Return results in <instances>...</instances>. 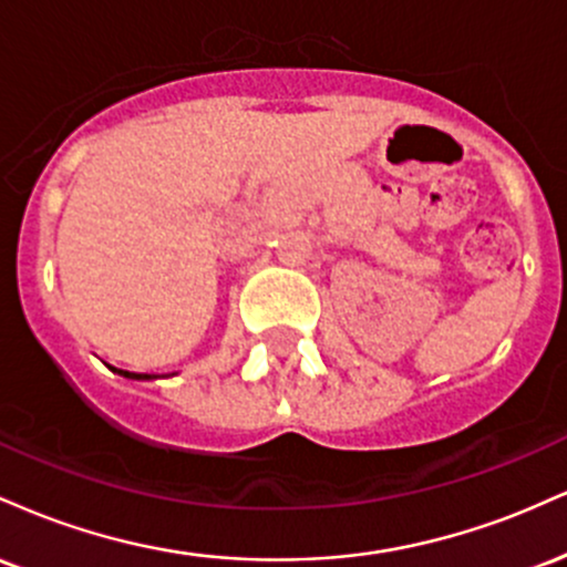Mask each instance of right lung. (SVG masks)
I'll list each match as a JSON object with an SVG mask.
<instances>
[{"label":"right lung","mask_w":567,"mask_h":567,"mask_svg":"<svg viewBox=\"0 0 567 567\" xmlns=\"http://www.w3.org/2000/svg\"><path fill=\"white\" fill-rule=\"evenodd\" d=\"M114 373L125 375V379H135V381H148V379H157V375H146V373H130V370H116V368H114Z\"/></svg>","instance_id":"obj_1"}]
</instances>
